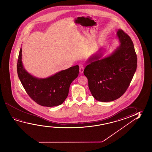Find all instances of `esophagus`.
<instances>
[{
	"label": "esophagus",
	"mask_w": 152,
	"mask_h": 152,
	"mask_svg": "<svg viewBox=\"0 0 152 152\" xmlns=\"http://www.w3.org/2000/svg\"><path fill=\"white\" fill-rule=\"evenodd\" d=\"M84 68L83 67H80V74H83V72H84Z\"/></svg>",
	"instance_id": "1"
}]
</instances>
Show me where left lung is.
Here are the masks:
<instances>
[{"label": "left lung", "mask_w": 152, "mask_h": 152, "mask_svg": "<svg viewBox=\"0 0 152 152\" xmlns=\"http://www.w3.org/2000/svg\"><path fill=\"white\" fill-rule=\"evenodd\" d=\"M119 45L107 57L101 48L86 61L84 74L92 96L100 102H111L124 94L137 68V55L129 36L121 30L117 33Z\"/></svg>", "instance_id": "1"}]
</instances>
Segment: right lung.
<instances>
[{"instance_id": "right-lung-1", "label": "right lung", "mask_w": 152, "mask_h": 152, "mask_svg": "<svg viewBox=\"0 0 152 152\" xmlns=\"http://www.w3.org/2000/svg\"><path fill=\"white\" fill-rule=\"evenodd\" d=\"M22 52L21 48L17 71L20 82L28 94L42 106L52 107L61 104L67 97L71 83L78 75L79 66H72L47 78H37L30 74L24 67Z\"/></svg>"}]
</instances>
